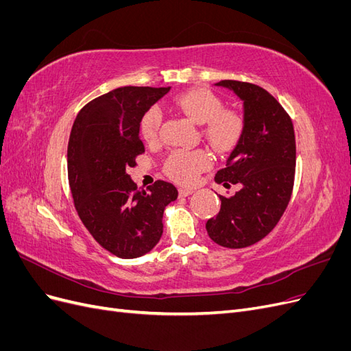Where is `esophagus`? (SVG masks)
<instances>
[{"label": "esophagus", "instance_id": "1", "mask_svg": "<svg viewBox=\"0 0 351 351\" xmlns=\"http://www.w3.org/2000/svg\"><path fill=\"white\" fill-rule=\"evenodd\" d=\"M193 193V190L192 189H178V195L182 196V197H187V196H190Z\"/></svg>", "mask_w": 351, "mask_h": 351}]
</instances>
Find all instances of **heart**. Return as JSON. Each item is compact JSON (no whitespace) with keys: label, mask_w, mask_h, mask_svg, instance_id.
Segmentation results:
<instances>
[{"label":"heart","mask_w":351,"mask_h":351,"mask_svg":"<svg viewBox=\"0 0 351 351\" xmlns=\"http://www.w3.org/2000/svg\"><path fill=\"white\" fill-rule=\"evenodd\" d=\"M173 105L196 124L205 125V137L217 152H230L240 142L244 132L241 115L234 111H222L224 105L217 95L206 89H193L177 95ZM161 111L147 110L141 120V136L147 143L156 141ZM209 165V156L204 151H174L167 159V173L180 183H192L196 176Z\"/></svg>","instance_id":"heart-1"}]
</instances>
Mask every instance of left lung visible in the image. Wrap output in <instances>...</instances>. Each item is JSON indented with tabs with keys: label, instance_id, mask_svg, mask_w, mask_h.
<instances>
[{
	"label": "left lung",
	"instance_id": "left-lung-1",
	"mask_svg": "<svg viewBox=\"0 0 351 351\" xmlns=\"http://www.w3.org/2000/svg\"><path fill=\"white\" fill-rule=\"evenodd\" d=\"M243 102L244 132L215 176L236 195H219L221 209L206 222L208 236L222 247L241 249L262 240L277 226L289 205L295 167V142L289 114L271 93L256 84L221 80Z\"/></svg>",
	"mask_w": 351,
	"mask_h": 351
}]
</instances>
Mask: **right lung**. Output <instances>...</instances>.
Segmentation results:
<instances>
[{
  "instance_id": "right-lung-1",
  "label": "right lung",
  "mask_w": 351,
  "mask_h": 351,
  "mask_svg": "<svg viewBox=\"0 0 351 351\" xmlns=\"http://www.w3.org/2000/svg\"><path fill=\"white\" fill-rule=\"evenodd\" d=\"M171 88L125 86L84 105L67 147L69 184L77 214L104 249L121 259L151 252L162 236V214L178 196L158 180L137 190L127 168L145 152L141 120Z\"/></svg>"
}]
</instances>
